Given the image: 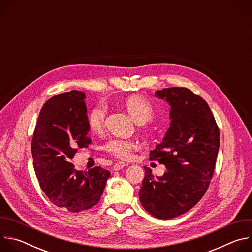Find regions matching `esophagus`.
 <instances>
[{"label": "esophagus", "instance_id": "obj_1", "mask_svg": "<svg viewBox=\"0 0 252 252\" xmlns=\"http://www.w3.org/2000/svg\"><path fill=\"white\" fill-rule=\"evenodd\" d=\"M126 165V163H125V162H123V161H119V162H117V163L114 165V170H120V169L124 168Z\"/></svg>", "mask_w": 252, "mask_h": 252}]
</instances>
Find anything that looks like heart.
<instances>
[{
    "instance_id": "obj_1",
    "label": "heart",
    "mask_w": 252,
    "mask_h": 252,
    "mask_svg": "<svg viewBox=\"0 0 252 252\" xmlns=\"http://www.w3.org/2000/svg\"><path fill=\"white\" fill-rule=\"evenodd\" d=\"M126 109L131 119L137 124H145L153 118L154 107L152 103L139 95H132L126 100ZM106 109L102 103L93 107L88 116V125L93 131H99L103 127ZM135 143L126 139H112L105 145V150L120 158H129Z\"/></svg>"
}]
</instances>
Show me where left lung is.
I'll return each instance as SVG.
<instances>
[{"label": "left lung", "instance_id": "obj_1", "mask_svg": "<svg viewBox=\"0 0 252 252\" xmlns=\"http://www.w3.org/2000/svg\"><path fill=\"white\" fill-rule=\"evenodd\" d=\"M170 106L169 127L151 152L166 167L161 176L146 170L139 200L155 218L169 220L192 208L206 192L220 149V129L207 102L186 88L157 91Z\"/></svg>", "mask_w": 252, "mask_h": 252}]
</instances>
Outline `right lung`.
<instances>
[{
    "label": "right lung",
    "mask_w": 252,
    "mask_h": 252,
    "mask_svg": "<svg viewBox=\"0 0 252 252\" xmlns=\"http://www.w3.org/2000/svg\"><path fill=\"white\" fill-rule=\"evenodd\" d=\"M86 94L70 91L43 105L32 140V164L42 190L58 207L71 212L95 205L111 172L100 166L76 170L70 162L78 149L88 148Z\"/></svg>",
    "instance_id": "obj_1"
}]
</instances>
